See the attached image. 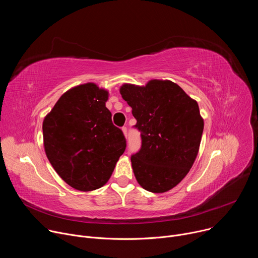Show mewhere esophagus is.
Wrapping results in <instances>:
<instances>
[{
  "label": "esophagus",
  "instance_id": "esophagus-1",
  "mask_svg": "<svg viewBox=\"0 0 258 258\" xmlns=\"http://www.w3.org/2000/svg\"><path fill=\"white\" fill-rule=\"evenodd\" d=\"M121 130H122V133H123L124 137H125V138H127V128H126L125 126H123Z\"/></svg>",
  "mask_w": 258,
  "mask_h": 258
}]
</instances>
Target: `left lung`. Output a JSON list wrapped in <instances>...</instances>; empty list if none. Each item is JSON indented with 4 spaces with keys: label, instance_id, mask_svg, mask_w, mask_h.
<instances>
[{
    "label": "left lung",
    "instance_id": "1",
    "mask_svg": "<svg viewBox=\"0 0 258 258\" xmlns=\"http://www.w3.org/2000/svg\"><path fill=\"white\" fill-rule=\"evenodd\" d=\"M119 92L141 132L142 147L131 158L138 182L152 193L171 190L188 174L199 152L204 120L197 101L168 80L123 84Z\"/></svg>",
    "mask_w": 258,
    "mask_h": 258
}]
</instances>
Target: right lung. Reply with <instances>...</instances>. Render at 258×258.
Instances as JSON below:
<instances>
[{
	"label": "right lung",
	"instance_id": "add662e5",
	"mask_svg": "<svg viewBox=\"0 0 258 258\" xmlns=\"http://www.w3.org/2000/svg\"><path fill=\"white\" fill-rule=\"evenodd\" d=\"M109 93L94 83L65 92L43 121L46 155L72 188L103 187L125 150L124 136L106 107Z\"/></svg>",
	"mask_w": 258,
	"mask_h": 258
}]
</instances>
